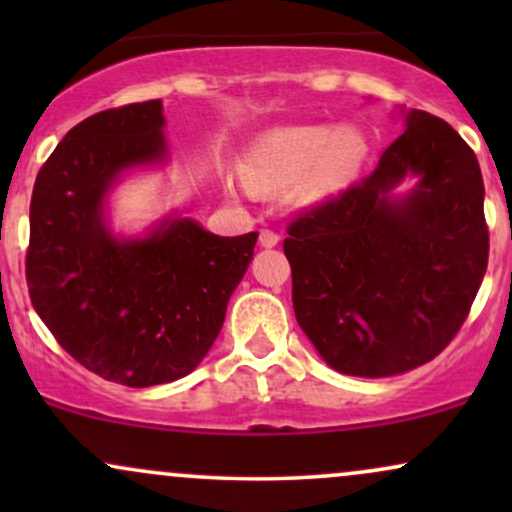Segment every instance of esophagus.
I'll list each match as a JSON object with an SVG mask.
<instances>
[{
  "instance_id": "34e87169",
  "label": "esophagus",
  "mask_w": 512,
  "mask_h": 512,
  "mask_svg": "<svg viewBox=\"0 0 512 512\" xmlns=\"http://www.w3.org/2000/svg\"><path fill=\"white\" fill-rule=\"evenodd\" d=\"M276 243H279V236H276L274 231H269V228H262V231H260V245H262V248H274Z\"/></svg>"
}]
</instances>
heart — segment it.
I'll return each instance as SVG.
<instances>
[{
  "instance_id": "obj_1",
  "label": "heart",
  "mask_w": 512,
  "mask_h": 512,
  "mask_svg": "<svg viewBox=\"0 0 512 512\" xmlns=\"http://www.w3.org/2000/svg\"><path fill=\"white\" fill-rule=\"evenodd\" d=\"M368 154L370 142L358 127H279L252 146L245 158V178L264 192L301 182V197L320 202L346 190L366 166Z\"/></svg>"
}]
</instances>
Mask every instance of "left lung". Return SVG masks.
Wrapping results in <instances>:
<instances>
[{
  "mask_svg": "<svg viewBox=\"0 0 512 512\" xmlns=\"http://www.w3.org/2000/svg\"><path fill=\"white\" fill-rule=\"evenodd\" d=\"M378 168L289 223L293 310L327 366L358 378L436 358L467 320L489 264L484 180L467 142L409 110ZM407 174L420 185L391 190Z\"/></svg>",
  "mask_w": 512,
  "mask_h": 512,
  "instance_id": "obj_1",
  "label": "left lung"
}]
</instances>
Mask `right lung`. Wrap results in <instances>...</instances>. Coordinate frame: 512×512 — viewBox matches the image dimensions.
<instances>
[{
	"mask_svg": "<svg viewBox=\"0 0 512 512\" xmlns=\"http://www.w3.org/2000/svg\"><path fill=\"white\" fill-rule=\"evenodd\" d=\"M163 105L110 108L69 129L31 197L26 281L52 337L81 366L127 387L192 373L219 337L257 233L221 238L166 219L122 240L103 219L105 195L129 168L168 156Z\"/></svg>",
	"mask_w": 512,
	"mask_h": 512,
	"instance_id": "right-lung-1",
	"label": "right lung"
}]
</instances>
